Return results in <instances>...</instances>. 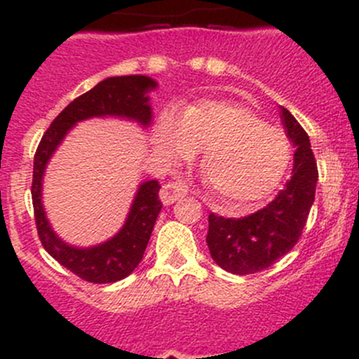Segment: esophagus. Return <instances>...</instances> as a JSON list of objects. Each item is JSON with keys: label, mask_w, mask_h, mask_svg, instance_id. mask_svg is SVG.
Here are the masks:
<instances>
[{"label": "esophagus", "mask_w": 359, "mask_h": 359, "mask_svg": "<svg viewBox=\"0 0 359 359\" xmlns=\"http://www.w3.org/2000/svg\"><path fill=\"white\" fill-rule=\"evenodd\" d=\"M187 194V189L184 184L180 182H168L161 187L159 191V200L163 201V205H172V203L179 201L180 198H184Z\"/></svg>", "instance_id": "34e87169"}]
</instances>
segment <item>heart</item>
Returning a JSON list of instances; mask_svg holds the SVG:
<instances>
[{
	"label": "heart",
	"instance_id": "b5f03b06",
	"mask_svg": "<svg viewBox=\"0 0 359 359\" xmlns=\"http://www.w3.org/2000/svg\"><path fill=\"white\" fill-rule=\"evenodd\" d=\"M156 144L170 159H186L193 151L203 153V180L227 206L252 205L266 198L292 161L287 133L234 100L205 99L186 107L177 123L166 118L158 128Z\"/></svg>",
	"mask_w": 359,
	"mask_h": 359
}]
</instances>
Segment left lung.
<instances>
[{"label": "left lung", "instance_id": "1", "mask_svg": "<svg viewBox=\"0 0 359 359\" xmlns=\"http://www.w3.org/2000/svg\"><path fill=\"white\" fill-rule=\"evenodd\" d=\"M288 139L297 147L292 177L278 196L264 208L240 219L208 215L210 255L217 266L233 274L267 269L295 247L309 217L318 182V166L309 137L300 123L281 107Z\"/></svg>", "mask_w": 359, "mask_h": 359}]
</instances>
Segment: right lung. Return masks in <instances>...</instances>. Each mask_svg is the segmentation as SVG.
<instances>
[{"instance_id": "1", "label": "right lung", "mask_w": 359, "mask_h": 359, "mask_svg": "<svg viewBox=\"0 0 359 359\" xmlns=\"http://www.w3.org/2000/svg\"><path fill=\"white\" fill-rule=\"evenodd\" d=\"M154 86L156 83L147 76H114L104 79L72 100L53 119L36 149L31 194L39 241L60 266L90 283H114L132 274L139 266L163 206L158 196V180H149L139 187L125 226L112 240L93 248H74L59 240L46 220L41 205L43 172L64 135L81 119L109 114L125 116L149 125L151 107L146 92Z\"/></svg>"}]
</instances>
